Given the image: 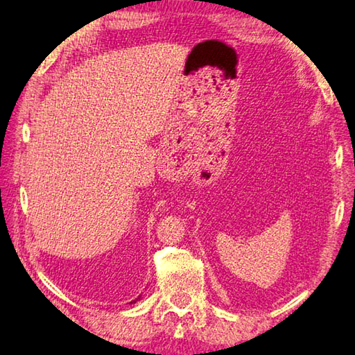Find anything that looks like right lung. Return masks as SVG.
Segmentation results:
<instances>
[{"mask_svg":"<svg viewBox=\"0 0 355 355\" xmlns=\"http://www.w3.org/2000/svg\"><path fill=\"white\" fill-rule=\"evenodd\" d=\"M136 300H137V299H136ZM133 302H135V300H132V302H130V304H133Z\"/></svg>","mask_w":355,"mask_h":355,"instance_id":"add662e5","label":"right lung"}]
</instances>
